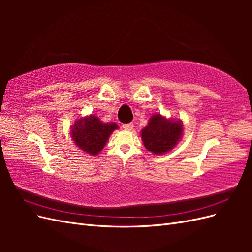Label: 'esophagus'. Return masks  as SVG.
Segmentation results:
<instances>
[{
  "mask_svg": "<svg viewBox=\"0 0 252 252\" xmlns=\"http://www.w3.org/2000/svg\"><path fill=\"white\" fill-rule=\"evenodd\" d=\"M122 127H123L125 130H132V129H133V124L132 123H127V124L122 125Z\"/></svg>",
  "mask_w": 252,
  "mask_h": 252,
  "instance_id": "obj_1",
  "label": "esophagus"
}]
</instances>
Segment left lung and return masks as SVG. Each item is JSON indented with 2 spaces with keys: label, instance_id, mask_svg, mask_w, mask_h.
<instances>
[{
  "label": "left lung",
  "instance_id": "obj_1",
  "mask_svg": "<svg viewBox=\"0 0 252 252\" xmlns=\"http://www.w3.org/2000/svg\"><path fill=\"white\" fill-rule=\"evenodd\" d=\"M183 125L181 122L166 120L161 114H156L149 120V124L142 130L145 147L156 155L172 149L181 139Z\"/></svg>",
  "mask_w": 252,
  "mask_h": 252
}]
</instances>
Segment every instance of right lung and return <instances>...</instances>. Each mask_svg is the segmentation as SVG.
I'll return each mask as SVG.
<instances>
[{
  "instance_id": "right-lung-1",
  "label": "right lung",
  "mask_w": 252,
  "mask_h": 252,
  "mask_svg": "<svg viewBox=\"0 0 252 252\" xmlns=\"http://www.w3.org/2000/svg\"><path fill=\"white\" fill-rule=\"evenodd\" d=\"M117 128L116 123L105 124L98 118L90 116L75 122L71 128V136L82 150L94 156L103 149L109 135Z\"/></svg>"
}]
</instances>
